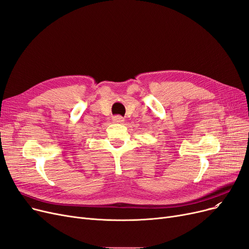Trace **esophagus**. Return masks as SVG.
<instances>
[{"label": "esophagus", "mask_w": 249, "mask_h": 249, "mask_svg": "<svg viewBox=\"0 0 249 249\" xmlns=\"http://www.w3.org/2000/svg\"><path fill=\"white\" fill-rule=\"evenodd\" d=\"M113 121L115 123H123L124 122V118L122 116H115L113 118Z\"/></svg>", "instance_id": "1"}]
</instances>
